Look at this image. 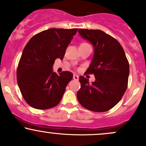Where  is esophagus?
I'll list each match as a JSON object with an SVG mask.
<instances>
[{"label":"esophagus","instance_id":"esophagus-1","mask_svg":"<svg viewBox=\"0 0 146 146\" xmlns=\"http://www.w3.org/2000/svg\"><path fill=\"white\" fill-rule=\"evenodd\" d=\"M73 79L75 80H78V79H79V76H78V75H73Z\"/></svg>","mask_w":146,"mask_h":146}]
</instances>
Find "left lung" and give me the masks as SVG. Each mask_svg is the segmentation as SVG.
Returning <instances> with one entry per match:
<instances>
[{"mask_svg": "<svg viewBox=\"0 0 146 146\" xmlns=\"http://www.w3.org/2000/svg\"><path fill=\"white\" fill-rule=\"evenodd\" d=\"M82 39L89 41L94 53L87 73L96 80L80 76L77 98L82 106L92 111L104 112L113 108L122 98L127 87L129 63L124 50L116 39L100 30L79 29Z\"/></svg>", "mask_w": 146, "mask_h": 146, "instance_id": "1", "label": "left lung"}]
</instances>
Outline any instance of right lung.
I'll use <instances>...</instances> for the list:
<instances>
[{
  "instance_id": "1",
  "label": "right lung",
  "mask_w": 146,
  "mask_h": 146,
  "mask_svg": "<svg viewBox=\"0 0 146 146\" xmlns=\"http://www.w3.org/2000/svg\"><path fill=\"white\" fill-rule=\"evenodd\" d=\"M78 28H50L38 33L24 48L17 68V82L24 100L37 110L55 107L62 100L73 73L52 70L55 60H63Z\"/></svg>"
}]
</instances>
